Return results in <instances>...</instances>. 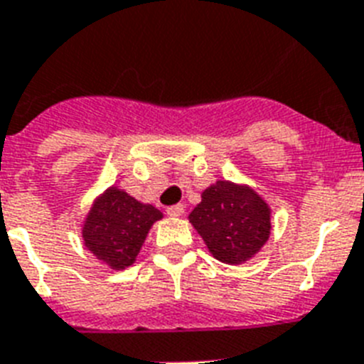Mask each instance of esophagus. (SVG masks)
<instances>
[{"label": "esophagus", "mask_w": 364, "mask_h": 364, "mask_svg": "<svg viewBox=\"0 0 364 364\" xmlns=\"http://www.w3.org/2000/svg\"><path fill=\"white\" fill-rule=\"evenodd\" d=\"M166 213H168V217H172V218L181 217L183 213H185V205H183V203H177V205H172V208H168Z\"/></svg>", "instance_id": "1"}]
</instances>
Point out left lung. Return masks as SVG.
<instances>
[{"label": "left lung", "instance_id": "1", "mask_svg": "<svg viewBox=\"0 0 364 364\" xmlns=\"http://www.w3.org/2000/svg\"><path fill=\"white\" fill-rule=\"evenodd\" d=\"M188 220L202 235L213 258L230 265L249 262L271 235V208L249 185L215 181Z\"/></svg>", "mask_w": 364, "mask_h": 364}]
</instances>
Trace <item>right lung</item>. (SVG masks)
<instances>
[{
    "instance_id": "add662e5",
    "label": "right lung",
    "mask_w": 364,
    "mask_h": 364,
    "mask_svg": "<svg viewBox=\"0 0 364 364\" xmlns=\"http://www.w3.org/2000/svg\"><path fill=\"white\" fill-rule=\"evenodd\" d=\"M162 213L141 203L123 188H106L95 198L82 224L85 249L110 269L121 271L136 262L147 233Z\"/></svg>"
}]
</instances>
